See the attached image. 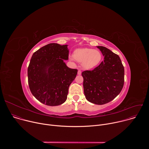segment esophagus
<instances>
[{
	"instance_id": "esophagus-1",
	"label": "esophagus",
	"mask_w": 149,
	"mask_h": 149,
	"mask_svg": "<svg viewBox=\"0 0 149 149\" xmlns=\"http://www.w3.org/2000/svg\"><path fill=\"white\" fill-rule=\"evenodd\" d=\"M81 70H78V75H81Z\"/></svg>"
}]
</instances>
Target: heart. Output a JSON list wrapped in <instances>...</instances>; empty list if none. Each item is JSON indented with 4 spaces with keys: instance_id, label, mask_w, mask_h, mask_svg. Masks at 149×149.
<instances>
[{
    "instance_id": "obj_1",
    "label": "heart",
    "mask_w": 149,
    "mask_h": 149,
    "mask_svg": "<svg viewBox=\"0 0 149 149\" xmlns=\"http://www.w3.org/2000/svg\"><path fill=\"white\" fill-rule=\"evenodd\" d=\"M74 59L82 63L85 69H91L95 67L100 62L102 55L98 50L90 48H80L76 49L74 52Z\"/></svg>"
}]
</instances>
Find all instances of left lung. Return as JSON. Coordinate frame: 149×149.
Wrapping results in <instances>:
<instances>
[{"label": "left lung", "mask_w": 149, "mask_h": 149, "mask_svg": "<svg viewBox=\"0 0 149 149\" xmlns=\"http://www.w3.org/2000/svg\"><path fill=\"white\" fill-rule=\"evenodd\" d=\"M104 56V61L92 71L82 72L86 99L102 105L114 100L121 92L124 82V69L119 56L109 49L97 47Z\"/></svg>", "instance_id": "left-lung-1"}]
</instances>
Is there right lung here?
I'll list each match as a JSON object with an SVG mask.
<instances>
[{"mask_svg": "<svg viewBox=\"0 0 149 149\" xmlns=\"http://www.w3.org/2000/svg\"><path fill=\"white\" fill-rule=\"evenodd\" d=\"M67 45L49 44L33 53L28 68V84L33 95L40 102L56 106L64 102L70 84L78 70L68 68Z\"/></svg>", "mask_w": 149, "mask_h": 149, "instance_id": "1", "label": "right lung"}]
</instances>
